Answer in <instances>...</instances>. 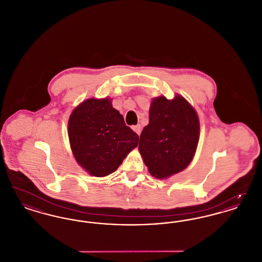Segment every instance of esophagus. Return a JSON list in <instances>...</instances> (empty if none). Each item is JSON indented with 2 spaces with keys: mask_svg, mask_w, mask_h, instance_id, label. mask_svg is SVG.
<instances>
[{
  "mask_svg": "<svg viewBox=\"0 0 262 262\" xmlns=\"http://www.w3.org/2000/svg\"><path fill=\"white\" fill-rule=\"evenodd\" d=\"M133 129L137 133V135L139 136L140 134H141V130H142V127H141V125H133Z\"/></svg>",
  "mask_w": 262,
  "mask_h": 262,
  "instance_id": "esophagus-1",
  "label": "esophagus"
}]
</instances>
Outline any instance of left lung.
Instances as JSON below:
<instances>
[{
  "mask_svg": "<svg viewBox=\"0 0 262 262\" xmlns=\"http://www.w3.org/2000/svg\"><path fill=\"white\" fill-rule=\"evenodd\" d=\"M199 137V117L187 100L161 96L151 103L149 124L140 135L138 149L150 174L166 179L191 162Z\"/></svg>",
  "mask_w": 262,
  "mask_h": 262,
  "instance_id": "obj_1",
  "label": "left lung"
}]
</instances>
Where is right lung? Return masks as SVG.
Wrapping results in <instances>:
<instances>
[{
	"mask_svg": "<svg viewBox=\"0 0 262 262\" xmlns=\"http://www.w3.org/2000/svg\"><path fill=\"white\" fill-rule=\"evenodd\" d=\"M69 138L75 160L95 177L115 172L138 143V136L107 98L88 99L75 108Z\"/></svg>",
	"mask_w": 262,
	"mask_h": 262,
	"instance_id": "right-lung-1",
	"label": "right lung"
}]
</instances>
